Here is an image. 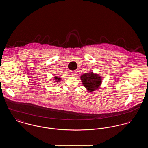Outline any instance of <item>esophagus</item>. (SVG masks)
Segmentation results:
<instances>
[{
  "label": "esophagus",
  "instance_id": "34e87169",
  "mask_svg": "<svg viewBox=\"0 0 148 148\" xmlns=\"http://www.w3.org/2000/svg\"><path fill=\"white\" fill-rule=\"evenodd\" d=\"M71 76H75V75H77V72H76V71H71Z\"/></svg>",
  "mask_w": 148,
  "mask_h": 148
}]
</instances>
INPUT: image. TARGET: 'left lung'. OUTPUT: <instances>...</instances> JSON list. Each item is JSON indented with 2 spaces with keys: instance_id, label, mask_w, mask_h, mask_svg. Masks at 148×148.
I'll return each mask as SVG.
<instances>
[{
  "instance_id": "1",
  "label": "left lung",
  "mask_w": 148,
  "mask_h": 148,
  "mask_svg": "<svg viewBox=\"0 0 148 148\" xmlns=\"http://www.w3.org/2000/svg\"><path fill=\"white\" fill-rule=\"evenodd\" d=\"M80 77L83 84L89 92L94 91L101 83V77L98 74H94L92 72L85 73Z\"/></svg>"
}]
</instances>
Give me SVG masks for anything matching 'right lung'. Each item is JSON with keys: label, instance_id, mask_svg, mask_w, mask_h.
<instances>
[{"label": "right lung", "instance_id": "obj_1", "mask_svg": "<svg viewBox=\"0 0 148 148\" xmlns=\"http://www.w3.org/2000/svg\"><path fill=\"white\" fill-rule=\"evenodd\" d=\"M55 79H56V80H58V81H59V80H60V78H58V77H55Z\"/></svg>", "mask_w": 148, "mask_h": 148}]
</instances>
